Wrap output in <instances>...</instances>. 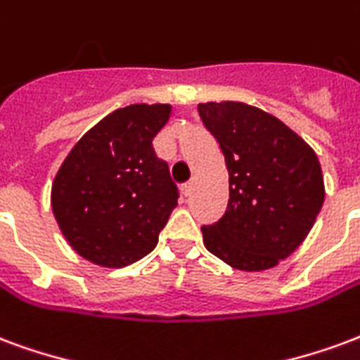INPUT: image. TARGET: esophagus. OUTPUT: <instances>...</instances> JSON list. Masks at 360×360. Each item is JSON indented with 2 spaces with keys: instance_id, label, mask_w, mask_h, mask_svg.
Wrapping results in <instances>:
<instances>
[{
  "instance_id": "34e87169",
  "label": "esophagus",
  "mask_w": 360,
  "mask_h": 360,
  "mask_svg": "<svg viewBox=\"0 0 360 360\" xmlns=\"http://www.w3.org/2000/svg\"><path fill=\"white\" fill-rule=\"evenodd\" d=\"M191 191H193V182H188V184H184L182 186V193L188 198V195H191Z\"/></svg>"
}]
</instances>
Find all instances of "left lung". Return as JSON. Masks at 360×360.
I'll return each instance as SVG.
<instances>
[{
  "label": "left lung",
  "instance_id": "obj_1",
  "mask_svg": "<svg viewBox=\"0 0 360 360\" xmlns=\"http://www.w3.org/2000/svg\"><path fill=\"white\" fill-rule=\"evenodd\" d=\"M198 112L224 155L230 199L203 226V243L232 269H274L305 241L324 203L314 149L274 115L241 101H207Z\"/></svg>",
  "mask_w": 360,
  "mask_h": 360
}]
</instances>
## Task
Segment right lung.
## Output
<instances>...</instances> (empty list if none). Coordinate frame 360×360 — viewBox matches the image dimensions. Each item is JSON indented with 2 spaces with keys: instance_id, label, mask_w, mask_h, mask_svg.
<instances>
[{
  "instance_id": "right-lung-1",
  "label": "right lung",
  "mask_w": 360,
  "mask_h": 360,
  "mask_svg": "<svg viewBox=\"0 0 360 360\" xmlns=\"http://www.w3.org/2000/svg\"><path fill=\"white\" fill-rule=\"evenodd\" d=\"M169 103H134L109 112L76 141L51 184V209L65 240L86 261L122 269L153 251L178 188L153 138Z\"/></svg>"
}]
</instances>
